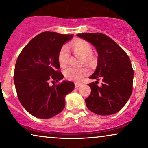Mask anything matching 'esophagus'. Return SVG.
Here are the masks:
<instances>
[{"instance_id":"esophagus-1","label":"esophagus","mask_w":148,"mask_h":148,"mask_svg":"<svg viewBox=\"0 0 148 148\" xmlns=\"http://www.w3.org/2000/svg\"><path fill=\"white\" fill-rule=\"evenodd\" d=\"M81 84H79V83H77V82H75V88H79V86H81Z\"/></svg>"}]
</instances>
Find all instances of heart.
<instances>
[{
  "mask_svg": "<svg viewBox=\"0 0 148 148\" xmlns=\"http://www.w3.org/2000/svg\"><path fill=\"white\" fill-rule=\"evenodd\" d=\"M71 48L74 54L82 56V63L92 64L94 61V56L92 55V47L88 41L82 39H78L71 44ZM69 50L67 46H62L57 55V59L59 65L64 68L67 65L69 60ZM89 69L86 66L80 68H75L69 66L64 71L66 79L75 82H80L83 77L89 73Z\"/></svg>",
  "mask_w": 148,
  "mask_h": 148,
  "instance_id": "1",
  "label": "heart"
}]
</instances>
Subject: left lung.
Segmentation results:
<instances>
[{"label": "left lung", "mask_w": 148, "mask_h": 148, "mask_svg": "<svg viewBox=\"0 0 148 148\" xmlns=\"http://www.w3.org/2000/svg\"><path fill=\"white\" fill-rule=\"evenodd\" d=\"M90 42L98 53V65L89 84L91 94L86 99L88 108L98 115H110L119 112L130 98L133 91V69L131 60L122 48L102 33L77 34ZM102 86H97L98 81Z\"/></svg>", "instance_id": "left-lung-1"}]
</instances>
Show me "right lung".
I'll use <instances>...</instances> for the list:
<instances>
[{
  "instance_id": "add662e5",
  "label": "right lung",
  "mask_w": 148,
  "mask_h": 148,
  "mask_svg": "<svg viewBox=\"0 0 148 148\" xmlns=\"http://www.w3.org/2000/svg\"><path fill=\"white\" fill-rule=\"evenodd\" d=\"M73 35L44 32L23 48L16 61L14 82L17 97L26 110L40 119L52 118L63 110L64 97L72 92L74 83L59 81L57 55L64 43ZM57 82L50 86L49 83Z\"/></svg>"
}]
</instances>
